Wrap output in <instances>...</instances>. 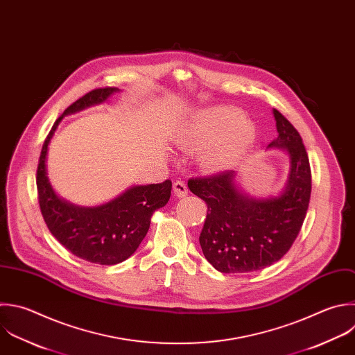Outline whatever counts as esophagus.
Masks as SVG:
<instances>
[{
    "label": "esophagus",
    "mask_w": 355,
    "mask_h": 355,
    "mask_svg": "<svg viewBox=\"0 0 355 355\" xmlns=\"http://www.w3.org/2000/svg\"><path fill=\"white\" fill-rule=\"evenodd\" d=\"M173 193L176 197H184L187 196V186L183 180H176L173 183Z\"/></svg>",
    "instance_id": "obj_1"
}]
</instances>
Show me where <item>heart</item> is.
I'll return each instance as SVG.
<instances>
[{
	"instance_id": "heart-1",
	"label": "heart",
	"mask_w": 355,
	"mask_h": 355,
	"mask_svg": "<svg viewBox=\"0 0 355 355\" xmlns=\"http://www.w3.org/2000/svg\"><path fill=\"white\" fill-rule=\"evenodd\" d=\"M257 140L255 125L234 107H214L200 112L180 137L190 151H204L201 162L209 172L236 166Z\"/></svg>"
}]
</instances>
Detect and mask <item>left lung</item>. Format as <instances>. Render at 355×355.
Listing matches in <instances>:
<instances>
[{
	"label": "left lung",
	"mask_w": 355,
	"mask_h": 355,
	"mask_svg": "<svg viewBox=\"0 0 355 355\" xmlns=\"http://www.w3.org/2000/svg\"><path fill=\"white\" fill-rule=\"evenodd\" d=\"M277 137L268 148L286 150L290 172L277 197L251 198L234 184V171L191 178L189 189L207 202L200 234L207 261L222 273H245L277 262L293 245L311 198V168L295 128L273 110Z\"/></svg>",
	"instance_id": "obj_1"
}]
</instances>
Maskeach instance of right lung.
Masks as SVG:
<instances>
[{
	"instance_id": "obj_1",
	"label": "right lung",
	"mask_w": 355,
	"mask_h": 355,
	"mask_svg": "<svg viewBox=\"0 0 355 355\" xmlns=\"http://www.w3.org/2000/svg\"><path fill=\"white\" fill-rule=\"evenodd\" d=\"M116 87L96 89L76 100L50 130L37 166L39 204L51 234L73 255L100 265H115L128 259L146 237L153 214L171 197L172 182L133 186L115 200L93 207H76L61 200L53 190L46 169L49 144L61 119L90 105L104 103Z\"/></svg>"
}]
</instances>
